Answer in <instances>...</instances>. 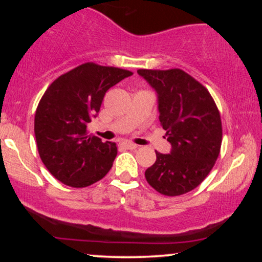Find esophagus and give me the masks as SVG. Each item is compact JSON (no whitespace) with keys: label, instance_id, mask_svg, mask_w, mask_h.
Masks as SVG:
<instances>
[{"label":"esophagus","instance_id":"1","mask_svg":"<svg viewBox=\"0 0 262 262\" xmlns=\"http://www.w3.org/2000/svg\"><path fill=\"white\" fill-rule=\"evenodd\" d=\"M119 146H121V148H124V149H129V150H134V149L138 148L135 144L128 143V141H123V143L119 144Z\"/></svg>","mask_w":262,"mask_h":262}]
</instances>
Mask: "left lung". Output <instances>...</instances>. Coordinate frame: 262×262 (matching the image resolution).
<instances>
[{
    "mask_svg": "<svg viewBox=\"0 0 262 262\" xmlns=\"http://www.w3.org/2000/svg\"><path fill=\"white\" fill-rule=\"evenodd\" d=\"M158 92L159 119L171 144L170 154L156 152L145 171L155 191L175 197L201 185L217 161L222 146V119L208 90L181 69H139Z\"/></svg>",
    "mask_w": 262,
    "mask_h": 262,
    "instance_id": "1",
    "label": "left lung"
}]
</instances>
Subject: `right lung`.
Instances as JSON below:
<instances>
[{"label":"right lung","instance_id":"add662e5","mask_svg":"<svg viewBox=\"0 0 262 262\" xmlns=\"http://www.w3.org/2000/svg\"><path fill=\"white\" fill-rule=\"evenodd\" d=\"M133 73L85 62L54 80L39 101L34 133L39 156L66 186L87 187L107 175L117 156L116 143L89 134L111 87Z\"/></svg>","mask_w":262,"mask_h":262}]
</instances>
